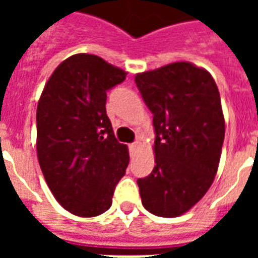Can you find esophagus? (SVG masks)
<instances>
[{
    "label": "esophagus",
    "instance_id": "obj_1",
    "mask_svg": "<svg viewBox=\"0 0 258 258\" xmlns=\"http://www.w3.org/2000/svg\"><path fill=\"white\" fill-rule=\"evenodd\" d=\"M138 149H139V142H135L133 145H130V153L131 154H135Z\"/></svg>",
    "mask_w": 258,
    "mask_h": 258
}]
</instances>
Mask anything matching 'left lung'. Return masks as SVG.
<instances>
[{
  "label": "left lung",
  "mask_w": 258,
  "mask_h": 258,
  "mask_svg": "<svg viewBox=\"0 0 258 258\" xmlns=\"http://www.w3.org/2000/svg\"><path fill=\"white\" fill-rule=\"evenodd\" d=\"M153 112L155 166L138 179L142 205L158 217L188 212L212 186L225 138L217 84L208 71L171 62L135 76Z\"/></svg>",
  "instance_id": "left-lung-1"
}]
</instances>
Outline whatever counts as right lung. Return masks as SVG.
<instances>
[{"label":"right lung","mask_w":258,"mask_h":258,"mask_svg":"<svg viewBox=\"0 0 258 258\" xmlns=\"http://www.w3.org/2000/svg\"><path fill=\"white\" fill-rule=\"evenodd\" d=\"M127 72L99 56L78 53L53 71L37 104V158L58 204L79 217L111 208L128 166L105 112L107 91Z\"/></svg>","instance_id":"1"}]
</instances>
